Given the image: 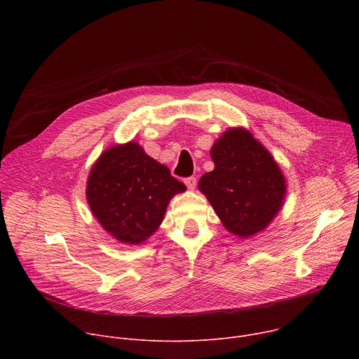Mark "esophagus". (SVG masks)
Listing matches in <instances>:
<instances>
[{"label":"esophagus","instance_id":"1","mask_svg":"<svg viewBox=\"0 0 359 359\" xmlns=\"http://www.w3.org/2000/svg\"><path fill=\"white\" fill-rule=\"evenodd\" d=\"M196 183H197L196 177H187V179H184V184L187 186V189H189V190H194Z\"/></svg>","mask_w":359,"mask_h":359}]
</instances>
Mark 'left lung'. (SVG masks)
Masks as SVG:
<instances>
[{
    "instance_id": "left-lung-1",
    "label": "left lung",
    "mask_w": 359,
    "mask_h": 359,
    "mask_svg": "<svg viewBox=\"0 0 359 359\" xmlns=\"http://www.w3.org/2000/svg\"><path fill=\"white\" fill-rule=\"evenodd\" d=\"M215 169L198 180L227 231L250 238L267 229L287 196V182L271 153L245 128H229L213 143Z\"/></svg>"
}]
</instances>
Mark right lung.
<instances>
[{
  "label": "right lung",
  "instance_id": "right-lung-1",
  "mask_svg": "<svg viewBox=\"0 0 359 359\" xmlns=\"http://www.w3.org/2000/svg\"><path fill=\"white\" fill-rule=\"evenodd\" d=\"M186 186L137 142L111 146L93 163L86 200L93 217L119 243L146 241L163 222L168 204Z\"/></svg>",
  "mask_w": 359,
  "mask_h": 359
}]
</instances>
